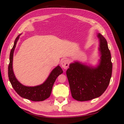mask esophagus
Here are the masks:
<instances>
[{
    "label": "esophagus",
    "instance_id": "obj_1",
    "mask_svg": "<svg viewBox=\"0 0 124 124\" xmlns=\"http://www.w3.org/2000/svg\"><path fill=\"white\" fill-rule=\"evenodd\" d=\"M61 65H62V67L63 69H67V68H68L69 65V61L67 59H63V61L62 62Z\"/></svg>",
    "mask_w": 124,
    "mask_h": 124
}]
</instances>
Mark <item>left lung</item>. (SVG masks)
<instances>
[{"label": "left lung", "mask_w": 124, "mask_h": 124, "mask_svg": "<svg viewBox=\"0 0 124 124\" xmlns=\"http://www.w3.org/2000/svg\"><path fill=\"white\" fill-rule=\"evenodd\" d=\"M101 61L93 68L78 62L71 63L66 74L73 98L88 101L100 97L109 85L112 72L111 56L106 39L99 33Z\"/></svg>", "instance_id": "8db88e82"}]
</instances>
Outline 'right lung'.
I'll list each match as a JSON object with an SVG mask.
<instances>
[{"mask_svg":"<svg viewBox=\"0 0 124 124\" xmlns=\"http://www.w3.org/2000/svg\"><path fill=\"white\" fill-rule=\"evenodd\" d=\"M20 35H18L15 40L13 46L10 52V62L8 66L9 81L14 89L21 97L33 101H43L50 96L54 82L59 75L62 73V70L59 66L56 67L52 71L46 82L40 85L28 87L21 84L15 77L12 68L13 52Z\"/></svg>","mask_w":124,"mask_h":124,"instance_id":"add662e5","label":"right lung"}]
</instances>
